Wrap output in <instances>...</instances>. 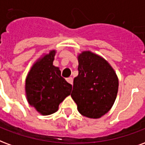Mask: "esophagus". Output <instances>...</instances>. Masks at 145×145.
<instances>
[{
	"label": "esophagus",
	"instance_id": "esophagus-1",
	"mask_svg": "<svg viewBox=\"0 0 145 145\" xmlns=\"http://www.w3.org/2000/svg\"><path fill=\"white\" fill-rule=\"evenodd\" d=\"M67 82H68L69 83H70V84H72V83H73V80H72V77H69V78H68V79H67Z\"/></svg>",
	"mask_w": 145,
	"mask_h": 145
}]
</instances>
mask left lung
<instances>
[{"mask_svg":"<svg viewBox=\"0 0 145 145\" xmlns=\"http://www.w3.org/2000/svg\"><path fill=\"white\" fill-rule=\"evenodd\" d=\"M79 74L73 81L71 97L84 117L98 119L111 109L117 98L119 81L104 58L83 51L78 54Z\"/></svg>","mask_w":145,"mask_h":145,"instance_id":"8db88e82","label":"left lung"}]
</instances>
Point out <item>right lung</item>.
<instances>
[{
	"label": "right lung",
	"instance_id": "1",
	"mask_svg": "<svg viewBox=\"0 0 145 145\" xmlns=\"http://www.w3.org/2000/svg\"><path fill=\"white\" fill-rule=\"evenodd\" d=\"M56 50L43 54L35 62L25 80V95L31 106L42 115L56 112L59 104L71 94L72 85L61 76L53 65Z\"/></svg>",
	"mask_w": 145,
	"mask_h": 145
}]
</instances>
